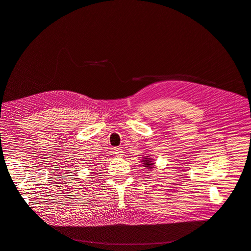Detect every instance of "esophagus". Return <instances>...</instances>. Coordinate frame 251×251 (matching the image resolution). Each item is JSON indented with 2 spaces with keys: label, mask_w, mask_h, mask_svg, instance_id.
Segmentation results:
<instances>
[{
  "label": "esophagus",
  "mask_w": 251,
  "mask_h": 251,
  "mask_svg": "<svg viewBox=\"0 0 251 251\" xmlns=\"http://www.w3.org/2000/svg\"><path fill=\"white\" fill-rule=\"evenodd\" d=\"M114 153H115L117 156H122V155H123V150H122L120 147H115V148H114Z\"/></svg>",
  "instance_id": "1"
}]
</instances>
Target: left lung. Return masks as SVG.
Instances as JSON below:
<instances>
[{
	"label": "left lung",
	"mask_w": 251,
	"mask_h": 251,
	"mask_svg": "<svg viewBox=\"0 0 251 251\" xmlns=\"http://www.w3.org/2000/svg\"><path fill=\"white\" fill-rule=\"evenodd\" d=\"M142 162H143V165H144V167H146L147 169H152V168H154V163L152 162V158H150V157H148V156H146V157H144L143 159H142Z\"/></svg>",
	"instance_id": "left-lung-1"
}]
</instances>
